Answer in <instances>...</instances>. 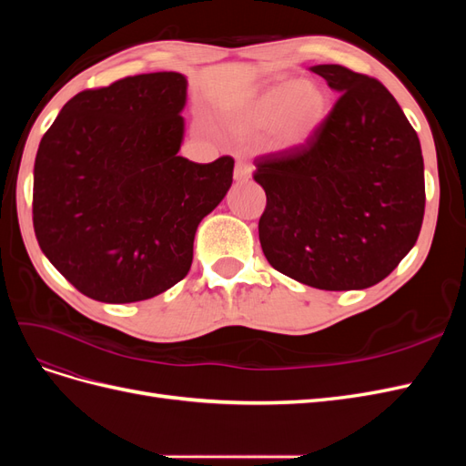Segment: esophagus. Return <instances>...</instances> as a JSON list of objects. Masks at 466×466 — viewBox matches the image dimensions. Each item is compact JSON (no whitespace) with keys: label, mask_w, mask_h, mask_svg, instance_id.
I'll return each mask as SVG.
<instances>
[{"label":"esophagus","mask_w":466,"mask_h":466,"mask_svg":"<svg viewBox=\"0 0 466 466\" xmlns=\"http://www.w3.org/2000/svg\"><path fill=\"white\" fill-rule=\"evenodd\" d=\"M252 171H255V167H252L250 163L237 161V165H235V180H238V182L248 180L252 177Z\"/></svg>","instance_id":"obj_1"}]
</instances>
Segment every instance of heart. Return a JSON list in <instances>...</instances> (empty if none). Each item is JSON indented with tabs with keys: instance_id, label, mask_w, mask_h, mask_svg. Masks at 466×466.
<instances>
[{
	"instance_id": "obj_1",
	"label": "heart",
	"mask_w": 466,
	"mask_h": 466,
	"mask_svg": "<svg viewBox=\"0 0 466 466\" xmlns=\"http://www.w3.org/2000/svg\"><path fill=\"white\" fill-rule=\"evenodd\" d=\"M329 96L313 81L284 79L266 87L241 110L237 126L245 132L276 130L281 147L307 142L327 118Z\"/></svg>"
}]
</instances>
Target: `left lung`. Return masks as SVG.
Listing matches in <instances>:
<instances>
[{"label":"left lung","instance_id":"1","mask_svg":"<svg viewBox=\"0 0 466 466\" xmlns=\"http://www.w3.org/2000/svg\"><path fill=\"white\" fill-rule=\"evenodd\" d=\"M311 72L338 101L305 144L255 159L266 192L260 245L272 268L305 286L365 289L418 241L424 157L383 83L338 64Z\"/></svg>","mask_w":466,"mask_h":466}]
</instances>
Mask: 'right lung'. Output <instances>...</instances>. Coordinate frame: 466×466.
<instances>
[{
	"label": "right lung",
	"mask_w": 466,
	"mask_h": 466,
	"mask_svg": "<svg viewBox=\"0 0 466 466\" xmlns=\"http://www.w3.org/2000/svg\"><path fill=\"white\" fill-rule=\"evenodd\" d=\"M187 77L157 72L77 93L42 136L33 225L69 284L103 303L151 299L185 278L194 235L233 182V157H180Z\"/></svg>",
	"instance_id": "1"
}]
</instances>
